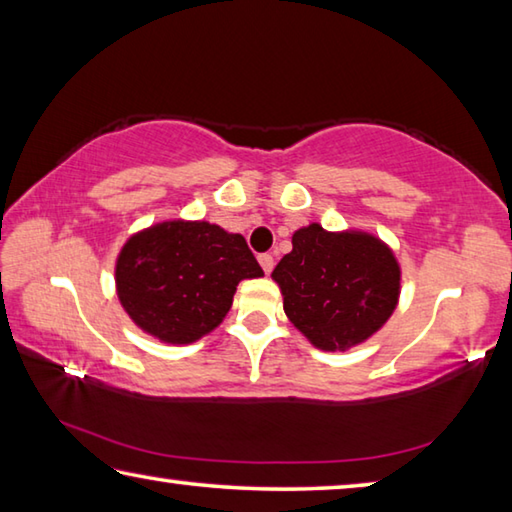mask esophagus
<instances>
[{
    "instance_id": "esophagus-1",
    "label": "esophagus",
    "mask_w": 512,
    "mask_h": 512,
    "mask_svg": "<svg viewBox=\"0 0 512 512\" xmlns=\"http://www.w3.org/2000/svg\"><path fill=\"white\" fill-rule=\"evenodd\" d=\"M259 259V264H262V268H264V273H271L273 271V255H268V253H262L257 257Z\"/></svg>"
}]
</instances>
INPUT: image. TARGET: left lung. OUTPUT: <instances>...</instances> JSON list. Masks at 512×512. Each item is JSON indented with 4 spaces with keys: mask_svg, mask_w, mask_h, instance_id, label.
<instances>
[{
    "mask_svg": "<svg viewBox=\"0 0 512 512\" xmlns=\"http://www.w3.org/2000/svg\"><path fill=\"white\" fill-rule=\"evenodd\" d=\"M284 311L320 350L366 341L393 314L400 266L388 246L363 232H327L318 223L293 235L275 266Z\"/></svg>",
    "mask_w": 512,
    "mask_h": 512,
    "instance_id": "obj_1",
    "label": "left lung"
}]
</instances>
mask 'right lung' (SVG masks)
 <instances>
[{
    "instance_id": "obj_1",
    "label": "right lung",
    "mask_w": 512,
    "mask_h": 512,
    "mask_svg": "<svg viewBox=\"0 0 512 512\" xmlns=\"http://www.w3.org/2000/svg\"><path fill=\"white\" fill-rule=\"evenodd\" d=\"M115 275L121 305L144 332L192 343L225 318L237 284L264 271L241 235L205 221H164L126 241Z\"/></svg>"
}]
</instances>
